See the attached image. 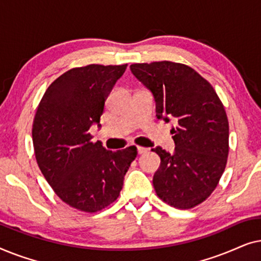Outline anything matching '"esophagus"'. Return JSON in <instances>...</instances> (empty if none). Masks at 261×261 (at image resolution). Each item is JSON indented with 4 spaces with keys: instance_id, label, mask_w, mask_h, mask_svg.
I'll list each match as a JSON object with an SVG mask.
<instances>
[{
    "instance_id": "1",
    "label": "esophagus",
    "mask_w": 261,
    "mask_h": 261,
    "mask_svg": "<svg viewBox=\"0 0 261 261\" xmlns=\"http://www.w3.org/2000/svg\"><path fill=\"white\" fill-rule=\"evenodd\" d=\"M147 151H148V148H146V147H141V146H139L138 147L139 154H145V153H147Z\"/></svg>"
}]
</instances>
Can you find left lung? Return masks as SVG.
Segmentation results:
<instances>
[{"label": "left lung", "mask_w": 261, "mask_h": 261, "mask_svg": "<svg viewBox=\"0 0 261 261\" xmlns=\"http://www.w3.org/2000/svg\"><path fill=\"white\" fill-rule=\"evenodd\" d=\"M130 71L152 91L158 119L172 117L174 153L160 146L153 177L158 197L177 209L204 202L219 184L229 152V123L216 91L205 78L180 63L132 64Z\"/></svg>", "instance_id": "1"}]
</instances>
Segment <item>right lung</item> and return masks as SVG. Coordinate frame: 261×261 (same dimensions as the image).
I'll list each match as a JSON object with an SVG mask.
<instances>
[{"label": "right lung", "instance_id": "add662e5", "mask_svg": "<svg viewBox=\"0 0 261 261\" xmlns=\"http://www.w3.org/2000/svg\"><path fill=\"white\" fill-rule=\"evenodd\" d=\"M126 67L90 64L66 71L47 88L35 113L32 138L39 169L56 195L81 212L96 213L115 202L138 155L135 146L107 151L90 133Z\"/></svg>", "mask_w": 261, "mask_h": 261}]
</instances>
